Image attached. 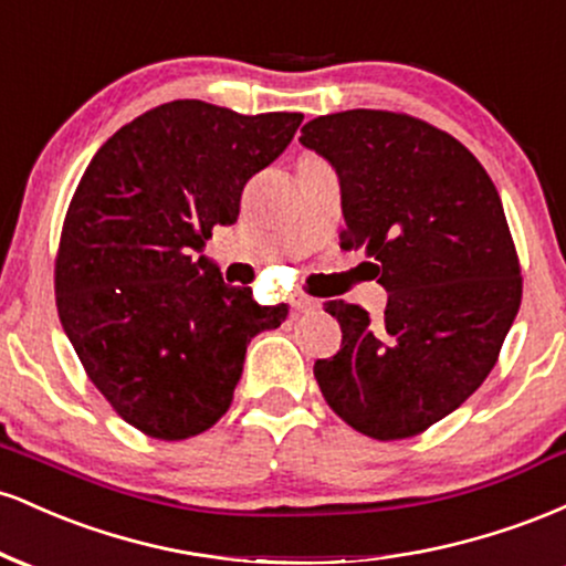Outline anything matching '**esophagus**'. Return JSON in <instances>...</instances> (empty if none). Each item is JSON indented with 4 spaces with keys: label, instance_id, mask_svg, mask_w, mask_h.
I'll list each match as a JSON object with an SVG mask.
<instances>
[{
    "label": "esophagus",
    "instance_id": "obj_1",
    "mask_svg": "<svg viewBox=\"0 0 566 566\" xmlns=\"http://www.w3.org/2000/svg\"><path fill=\"white\" fill-rule=\"evenodd\" d=\"M290 303H292V311H297V314H303V311L319 308V301H314V297L303 295V292H295V295L290 297Z\"/></svg>",
    "mask_w": 566,
    "mask_h": 566
}]
</instances>
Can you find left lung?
I'll list each match as a JSON object with an SVG mask.
<instances>
[{
  "label": "left lung",
  "instance_id": "obj_1",
  "mask_svg": "<svg viewBox=\"0 0 566 566\" xmlns=\"http://www.w3.org/2000/svg\"><path fill=\"white\" fill-rule=\"evenodd\" d=\"M301 143L340 180V247L375 258L388 292L380 319L327 303L343 343L314 375L359 433L415 437L482 386L516 319L522 271L503 201L463 143L415 116L327 114Z\"/></svg>",
  "mask_w": 566,
  "mask_h": 566
}]
</instances>
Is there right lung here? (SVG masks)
<instances>
[{
  "label": "right lung",
  "mask_w": 566,
  "mask_h": 566,
  "mask_svg": "<svg viewBox=\"0 0 566 566\" xmlns=\"http://www.w3.org/2000/svg\"><path fill=\"white\" fill-rule=\"evenodd\" d=\"M303 114L244 116L172 101L103 143L84 170L55 261L61 324L90 380L154 439L216 426L250 340L287 319L201 255L239 218L244 184L269 167Z\"/></svg>",
  "instance_id": "right-lung-1"
}]
</instances>
